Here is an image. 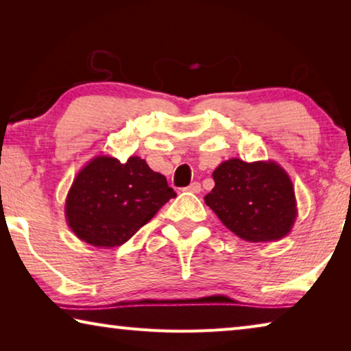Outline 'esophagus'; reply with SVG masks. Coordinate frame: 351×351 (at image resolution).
Instances as JSON below:
<instances>
[{"instance_id":"obj_1","label":"esophagus","mask_w":351,"mask_h":351,"mask_svg":"<svg viewBox=\"0 0 351 351\" xmlns=\"http://www.w3.org/2000/svg\"><path fill=\"white\" fill-rule=\"evenodd\" d=\"M184 190H186V192H190V193H199L201 192V184L195 181V182L190 184V186L186 187Z\"/></svg>"}]
</instances>
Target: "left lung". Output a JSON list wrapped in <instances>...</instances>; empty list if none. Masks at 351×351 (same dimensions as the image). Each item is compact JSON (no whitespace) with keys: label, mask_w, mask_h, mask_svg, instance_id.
I'll use <instances>...</instances> for the list:
<instances>
[{"label":"left lung","mask_w":351,"mask_h":351,"mask_svg":"<svg viewBox=\"0 0 351 351\" xmlns=\"http://www.w3.org/2000/svg\"><path fill=\"white\" fill-rule=\"evenodd\" d=\"M212 176L215 187L204 203L241 240L277 241L291 232L297 218L294 186L277 162L232 158Z\"/></svg>","instance_id":"1"}]
</instances>
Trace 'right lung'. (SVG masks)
Wrapping results in <instances>:
<instances>
[{
  "mask_svg": "<svg viewBox=\"0 0 351 351\" xmlns=\"http://www.w3.org/2000/svg\"><path fill=\"white\" fill-rule=\"evenodd\" d=\"M175 197L165 176L148 167L145 159L130 156L121 162L99 154L74 178L64 217L77 239L110 249L128 241Z\"/></svg>",
  "mask_w": 351,
  "mask_h": 351,
  "instance_id": "right-lung-1",
  "label": "right lung"
}]
</instances>
